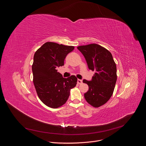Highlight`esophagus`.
Returning a JSON list of instances; mask_svg holds the SVG:
<instances>
[{
    "mask_svg": "<svg viewBox=\"0 0 146 146\" xmlns=\"http://www.w3.org/2000/svg\"><path fill=\"white\" fill-rule=\"evenodd\" d=\"M82 81L81 80H80V79L77 80V84H82Z\"/></svg>",
    "mask_w": 146,
    "mask_h": 146,
    "instance_id": "34e87169",
    "label": "esophagus"
}]
</instances>
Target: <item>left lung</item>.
Here are the masks:
<instances>
[{"instance_id": "1", "label": "left lung", "mask_w": 146, "mask_h": 146, "mask_svg": "<svg viewBox=\"0 0 146 146\" xmlns=\"http://www.w3.org/2000/svg\"><path fill=\"white\" fill-rule=\"evenodd\" d=\"M86 58L88 68L95 73L91 81L83 80L88 84L84 94L86 101L94 108H99L112 96L117 78V67L111 52L97 44L77 47Z\"/></svg>"}]
</instances>
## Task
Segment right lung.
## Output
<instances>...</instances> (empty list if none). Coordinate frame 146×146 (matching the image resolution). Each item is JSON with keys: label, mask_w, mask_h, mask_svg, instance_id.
Masks as SVG:
<instances>
[{"label": "right lung", "mask_w": 146, "mask_h": 146, "mask_svg": "<svg viewBox=\"0 0 146 146\" xmlns=\"http://www.w3.org/2000/svg\"><path fill=\"white\" fill-rule=\"evenodd\" d=\"M74 48L46 42L35 53L32 66L33 84L39 99L48 107L56 109L64 105L70 90L77 84L75 76L64 78L56 70L64 65L65 58Z\"/></svg>", "instance_id": "1"}]
</instances>
